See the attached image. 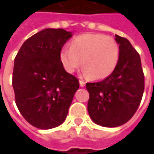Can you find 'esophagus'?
Wrapping results in <instances>:
<instances>
[{
	"instance_id": "1",
	"label": "esophagus",
	"mask_w": 154,
	"mask_h": 154,
	"mask_svg": "<svg viewBox=\"0 0 154 154\" xmlns=\"http://www.w3.org/2000/svg\"><path fill=\"white\" fill-rule=\"evenodd\" d=\"M80 86H81V87H83V86H86V82H85L84 80H80Z\"/></svg>"
}]
</instances>
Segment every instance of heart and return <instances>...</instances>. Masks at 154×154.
<instances>
[{
	"mask_svg": "<svg viewBox=\"0 0 154 154\" xmlns=\"http://www.w3.org/2000/svg\"><path fill=\"white\" fill-rule=\"evenodd\" d=\"M119 45L111 37L86 33L72 40L70 48L64 46L59 59L68 73H74L80 65L92 80H103L114 72L119 62Z\"/></svg>",
	"mask_w": 154,
	"mask_h": 154,
	"instance_id": "heart-1",
	"label": "heart"
}]
</instances>
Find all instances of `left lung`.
<instances>
[{"instance_id": "1", "label": "left lung", "mask_w": 154, "mask_h": 154, "mask_svg": "<svg viewBox=\"0 0 154 154\" xmlns=\"http://www.w3.org/2000/svg\"><path fill=\"white\" fill-rule=\"evenodd\" d=\"M119 45V62L114 72L104 80L86 83L89 92L87 109L95 123L118 127L131 119L139 107L144 92V74L140 57L125 38L116 35Z\"/></svg>"}]
</instances>
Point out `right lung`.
Segmentation results:
<instances>
[{
	"label": "right lung",
	"instance_id": "obj_1",
	"mask_svg": "<svg viewBox=\"0 0 154 154\" xmlns=\"http://www.w3.org/2000/svg\"><path fill=\"white\" fill-rule=\"evenodd\" d=\"M72 32L47 28L22 45L14 59L13 87L23 117L41 129L65 121L79 80L61 64L59 55Z\"/></svg>",
	"mask_w": 154,
	"mask_h": 154
}]
</instances>
